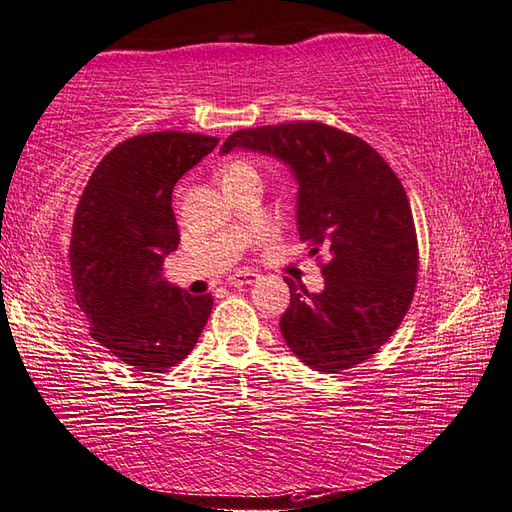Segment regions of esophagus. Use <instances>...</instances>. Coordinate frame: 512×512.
I'll return each instance as SVG.
<instances>
[{"mask_svg": "<svg viewBox=\"0 0 512 512\" xmlns=\"http://www.w3.org/2000/svg\"><path fill=\"white\" fill-rule=\"evenodd\" d=\"M257 279V273L253 270H237L235 275L228 277V284L230 286H246V284H253Z\"/></svg>", "mask_w": 512, "mask_h": 512, "instance_id": "34e87169", "label": "esophagus"}]
</instances>
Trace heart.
Returning a JSON list of instances; mask_svg holds the SVG:
<instances>
[{
  "label": "heart",
  "mask_w": 512,
  "mask_h": 512,
  "mask_svg": "<svg viewBox=\"0 0 512 512\" xmlns=\"http://www.w3.org/2000/svg\"><path fill=\"white\" fill-rule=\"evenodd\" d=\"M244 173H257V170H255V166L250 164V162H244V159H237V162H233V164L226 168L224 182H226V179H233V177L244 175Z\"/></svg>",
  "instance_id": "heart-1"
}]
</instances>
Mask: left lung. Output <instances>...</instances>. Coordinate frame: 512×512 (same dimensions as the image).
Returning a JSON list of instances; mask_svg holds the SVG:
<instances>
[{"mask_svg": "<svg viewBox=\"0 0 512 512\" xmlns=\"http://www.w3.org/2000/svg\"><path fill=\"white\" fill-rule=\"evenodd\" d=\"M233 148L290 166L299 239L308 255H328L322 293L286 279L290 306L279 328L288 348L322 373L366 362L404 322L417 286L413 210L395 170L362 137L322 122L237 130L222 153Z\"/></svg>", "mask_w": 512, "mask_h": 512, "instance_id": "left-lung-1", "label": "left lung"}]
</instances>
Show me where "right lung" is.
Returning a JSON list of instances; mask_svg holds the SVG:
<instances>
[{"instance_id": "right-lung-1", "label": "right lung", "mask_w": 512, "mask_h": 512, "mask_svg": "<svg viewBox=\"0 0 512 512\" xmlns=\"http://www.w3.org/2000/svg\"><path fill=\"white\" fill-rule=\"evenodd\" d=\"M219 144L199 133H146L117 144L79 199L70 273L90 337L144 373H166L193 350L213 297L190 295L162 275L179 244L173 186Z\"/></svg>"}]
</instances>
